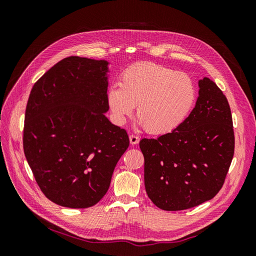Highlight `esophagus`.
Wrapping results in <instances>:
<instances>
[{"instance_id": "obj_1", "label": "esophagus", "mask_w": 256, "mask_h": 256, "mask_svg": "<svg viewBox=\"0 0 256 256\" xmlns=\"http://www.w3.org/2000/svg\"><path fill=\"white\" fill-rule=\"evenodd\" d=\"M129 140H130V144L136 145V144L138 143V141H140V138H138L136 136H134V134H130V136H129Z\"/></svg>"}]
</instances>
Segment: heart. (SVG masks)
Returning <instances> with one entry per match:
<instances>
[{
  "instance_id": "b5f03b06",
  "label": "heart",
  "mask_w": 256,
  "mask_h": 256,
  "mask_svg": "<svg viewBox=\"0 0 256 256\" xmlns=\"http://www.w3.org/2000/svg\"><path fill=\"white\" fill-rule=\"evenodd\" d=\"M191 76L154 63L127 68L106 94L113 120L122 125L136 106L138 122L152 134H168L188 118L196 102Z\"/></svg>"
}]
</instances>
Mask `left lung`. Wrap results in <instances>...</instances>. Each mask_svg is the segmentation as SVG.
Returning <instances> with one entry per match:
<instances>
[{"label":"left lung","mask_w":256,"mask_h":256,"mask_svg":"<svg viewBox=\"0 0 256 256\" xmlns=\"http://www.w3.org/2000/svg\"><path fill=\"white\" fill-rule=\"evenodd\" d=\"M198 88L196 106L180 127L140 141L147 196L164 210H184L212 200L222 188L234 156L226 97L206 76Z\"/></svg>","instance_id":"8db88e82"}]
</instances>
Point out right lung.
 <instances>
[{"mask_svg":"<svg viewBox=\"0 0 256 256\" xmlns=\"http://www.w3.org/2000/svg\"><path fill=\"white\" fill-rule=\"evenodd\" d=\"M110 63L69 56L30 90L23 150L44 194L69 208L97 204L129 146L125 129L108 120Z\"/></svg>","mask_w":256,"mask_h":256,"instance_id":"obj_1","label":"right lung"}]
</instances>
